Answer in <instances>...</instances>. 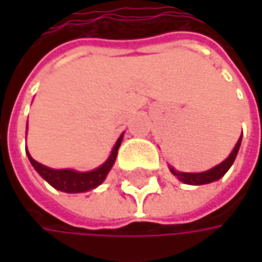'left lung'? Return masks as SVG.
<instances>
[{
	"label": "left lung",
	"instance_id": "8db88e82",
	"mask_svg": "<svg viewBox=\"0 0 262 262\" xmlns=\"http://www.w3.org/2000/svg\"><path fill=\"white\" fill-rule=\"evenodd\" d=\"M241 136H243V135H241ZM241 136H239V139L236 141L235 147H234V150L231 151V155H229L223 162H220L219 165H215L214 168H211V170H208V171H202V173H182V171L174 170L171 165H168V168H170V171H171L181 182L188 183V185H205V183L215 182V181L222 179V178L228 173V170L232 167L236 155H238L239 145H241Z\"/></svg>",
	"mask_w": 262,
	"mask_h": 262
}]
</instances>
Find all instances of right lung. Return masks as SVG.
I'll list each match as a JSON object with an SVG mask.
<instances>
[{
    "instance_id": "1",
    "label": "right lung",
    "mask_w": 262,
    "mask_h": 262,
    "mask_svg": "<svg viewBox=\"0 0 262 262\" xmlns=\"http://www.w3.org/2000/svg\"><path fill=\"white\" fill-rule=\"evenodd\" d=\"M123 136H124V133H121V136L117 139V142H115V145L112 148V153L104 161V164H101L98 168H95L92 171H77V170H71V168L54 170V168H50V167L42 165L37 161H34L30 156L27 148L26 151L27 156H28V161L34 167V170L40 174L42 179H45L53 188H56L59 191H63V192H86V191H91V189L97 188L98 185L104 182L107 173L111 171V168L115 164V159H117L118 148L121 145Z\"/></svg>"
}]
</instances>
